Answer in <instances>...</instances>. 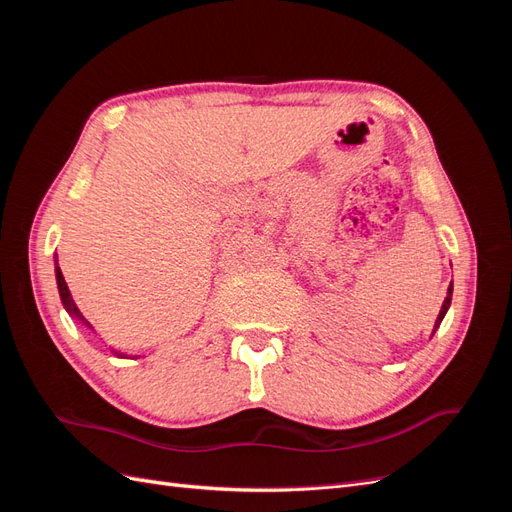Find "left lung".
Here are the masks:
<instances>
[{"instance_id": "1", "label": "left lung", "mask_w": 512, "mask_h": 512, "mask_svg": "<svg viewBox=\"0 0 512 512\" xmlns=\"http://www.w3.org/2000/svg\"><path fill=\"white\" fill-rule=\"evenodd\" d=\"M451 297H453V286L448 288V294H446V299H444V303H442V309H440V316H438V320H436V329L440 327V322H442V318H444V314H446V309H448V305H451Z\"/></svg>"}]
</instances>
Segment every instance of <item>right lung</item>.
<instances>
[{
	"label": "right lung",
	"instance_id": "add662e5",
	"mask_svg": "<svg viewBox=\"0 0 512 512\" xmlns=\"http://www.w3.org/2000/svg\"><path fill=\"white\" fill-rule=\"evenodd\" d=\"M55 273H57V286H59L61 301H64L66 309H68V312H70L72 316H76V318L85 322V318H83V316H81V312H79V307H76V303L72 301V294H70V290H68V284H66V280H64V275H61V269H59V267H55Z\"/></svg>",
	"mask_w": 512,
	"mask_h": 512
}]
</instances>
